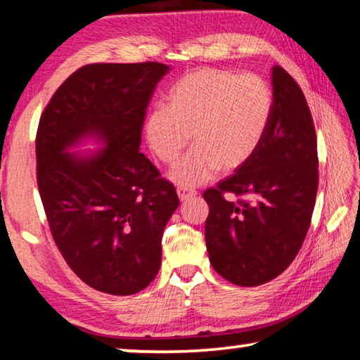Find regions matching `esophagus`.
Segmentation results:
<instances>
[{
  "instance_id": "1",
  "label": "esophagus",
  "mask_w": 360,
  "mask_h": 360,
  "mask_svg": "<svg viewBox=\"0 0 360 360\" xmlns=\"http://www.w3.org/2000/svg\"><path fill=\"white\" fill-rule=\"evenodd\" d=\"M197 195V191L195 188H188V187H178V197L181 202H187L188 198H192Z\"/></svg>"
}]
</instances>
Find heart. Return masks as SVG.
<instances>
[{"mask_svg":"<svg viewBox=\"0 0 360 360\" xmlns=\"http://www.w3.org/2000/svg\"><path fill=\"white\" fill-rule=\"evenodd\" d=\"M165 108L146 119L154 154L174 163L191 141L195 148L173 168L179 186H200L221 169L231 173L254 155L270 124L273 94L252 72L202 68L187 72L167 94Z\"/></svg>","mask_w":360,"mask_h":360,"instance_id":"obj_1","label":"heart"}]
</instances>
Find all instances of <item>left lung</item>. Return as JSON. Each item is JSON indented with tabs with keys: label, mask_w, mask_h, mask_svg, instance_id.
Returning a JSON list of instances; mask_svg holds the SVG:
<instances>
[{
	"label": "left lung",
	"mask_w": 360,
	"mask_h": 360,
	"mask_svg": "<svg viewBox=\"0 0 360 360\" xmlns=\"http://www.w3.org/2000/svg\"><path fill=\"white\" fill-rule=\"evenodd\" d=\"M273 111L254 155L216 187L206 249L214 270L243 288L265 284L288 268L311 224L319 184L318 141L307 98L281 66H273Z\"/></svg>",
	"instance_id": "1"
}]
</instances>
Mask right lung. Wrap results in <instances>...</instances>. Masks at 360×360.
<instances>
[{"label": "right lung", "mask_w": 360, "mask_h": 360, "mask_svg": "<svg viewBox=\"0 0 360 360\" xmlns=\"http://www.w3.org/2000/svg\"><path fill=\"white\" fill-rule=\"evenodd\" d=\"M169 66L94 63L72 72L42 112L36 178L52 238L82 281L133 295L154 281L162 236L179 198L139 152L146 109ZM84 137L105 146L65 150Z\"/></svg>", "instance_id": "add662e5"}]
</instances>
